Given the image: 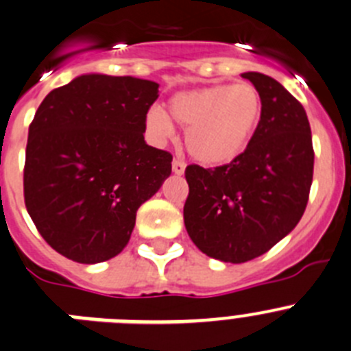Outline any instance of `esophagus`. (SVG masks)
Listing matches in <instances>:
<instances>
[{"mask_svg": "<svg viewBox=\"0 0 351 351\" xmlns=\"http://www.w3.org/2000/svg\"><path fill=\"white\" fill-rule=\"evenodd\" d=\"M184 169H186V163L182 162V160H173L172 162V170L176 176H181V173H184Z\"/></svg>", "mask_w": 351, "mask_h": 351, "instance_id": "1", "label": "esophagus"}]
</instances>
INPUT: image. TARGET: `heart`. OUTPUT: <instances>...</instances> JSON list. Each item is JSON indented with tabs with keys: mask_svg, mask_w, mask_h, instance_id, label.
<instances>
[{
	"mask_svg": "<svg viewBox=\"0 0 351 351\" xmlns=\"http://www.w3.org/2000/svg\"><path fill=\"white\" fill-rule=\"evenodd\" d=\"M169 114L186 129L189 155L206 167L234 162L255 138L263 117L258 89L248 82L213 84L189 89L169 99ZM146 131L163 143L173 134V123L163 110L149 108Z\"/></svg>",
	"mask_w": 351,
	"mask_h": 351,
	"instance_id": "b5f03b06",
	"label": "heart"
}]
</instances>
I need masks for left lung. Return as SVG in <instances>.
<instances>
[{
    "instance_id": "left-lung-1",
    "label": "left lung",
    "mask_w": 351,
    "mask_h": 351,
    "mask_svg": "<svg viewBox=\"0 0 351 351\" xmlns=\"http://www.w3.org/2000/svg\"><path fill=\"white\" fill-rule=\"evenodd\" d=\"M241 77L263 101L253 141L228 165L186 167V231L205 255L229 263L263 255L296 228L313 176L312 134L302 103L265 73Z\"/></svg>"
}]
</instances>
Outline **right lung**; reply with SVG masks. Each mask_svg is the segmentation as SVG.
<instances>
[{
  "label": "right lung",
  "mask_w": 351,
  "mask_h": 351,
  "mask_svg": "<svg viewBox=\"0 0 351 351\" xmlns=\"http://www.w3.org/2000/svg\"><path fill=\"white\" fill-rule=\"evenodd\" d=\"M156 98L153 81L84 73L39 105L29 128L23 198L60 255L99 263L129 243L138 208L172 172V155L143 136Z\"/></svg>",
  "instance_id": "add662e5"
}]
</instances>
